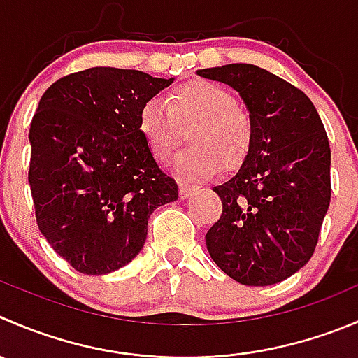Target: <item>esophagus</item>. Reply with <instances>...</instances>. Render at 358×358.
<instances>
[{
	"label": "esophagus",
	"mask_w": 358,
	"mask_h": 358,
	"mask_svg": "<svg viewBox=\"0 0 358 358\" xmlns=\"http://www.w3.org/2000/svg\"><path fill=\"white\" fill-rule=\"evenodd\" d=\"M196 190H197V185H194V183L180 182V197H182V199H187V197H189L192 192H196Z\"/></svg>",
	"instance_id": "esophagus-1"
}]
</instances>
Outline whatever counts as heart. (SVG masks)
<instances>
[{"label":"heart","mask_w":358,"mask_h":358,"mask_svg":"<svg viewBox=\"0 0 358 358\" xmlns=\"http://www.w3.org/2000/svg\"><path fill=\"white\" fill-rule=\"evenodd\" d=\"M138 129L155 161L168 162L182 145L176 171L206 178L217 168L231 171L243 164L253 145L252 115L236 103L232 92L208 80L182 83L166 94L164 103L150 98L138 113Z\"/></svg>","instance_id":"heart-1"}]
</instances>
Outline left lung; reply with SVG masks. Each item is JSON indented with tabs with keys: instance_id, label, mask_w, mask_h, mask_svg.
Listing matches in <instances>:
<instances>
[{
	"instance_id": "8db88e82",
	"label": "left lung",
	"mask_w": 358,
	"mask_h": 358,
	"mask_svg": "<svg viewBox=\"0 0 358 358\" xmlns=\"http://www.w3.org/2000/svg\"><path fill=\"white\" fill-rule=\"evenodd\" d=\"M227 83L253 120V145L222 185V215L206 232L211 259L241 285L266 287L297 273L315 252L331 203V147L311 99L255 64L199 69Z\"/></svg>"
}]
</instances>
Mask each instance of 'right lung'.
I'll use <instances>...</instances> for the list:
<instances>
[{"label":"right lung","mask_w":358,"mask_h":358,"mask_svg":"<svg viewBox=\"0 0 358 358\" xmlns=\"http://www.w3.org/2000/svg\"><path fill=\"white\" fill-rule=\"evenodd\" d=\"M173 78L89 68L48 87L31 120L34 215L55 253L83 275H108L134 259L157 206L178 199L138 129L145 101Z\"/></svg>","instance_id":"add662e5"}]
</instances>
